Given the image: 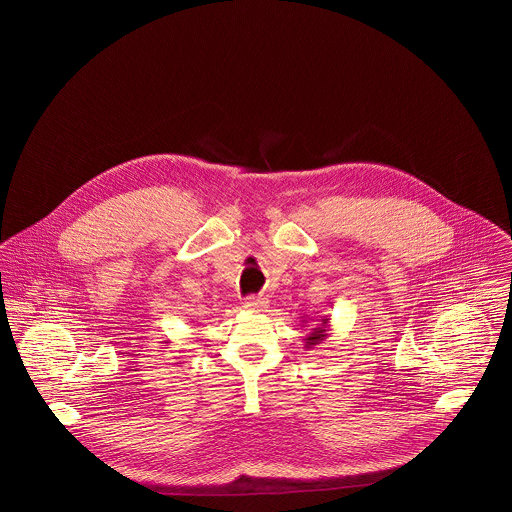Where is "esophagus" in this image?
<instances>
[{"instance_id": "obj_1", "label": "esophagus", "mask_w": 512, "mask_h": 512, "mask_svg": "<svg viewBox=\"0 0 512 512\" xmlns=\"http://www.w3.org/2000/svg\"><path fill=\"white\" fill-rule=\"evenodd\" d=\"M266 305H268V299L264 295H250L244 301V307L250 311H264Z\"/></svg>"}]
</instances>
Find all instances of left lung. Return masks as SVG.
<instances>
[{
  "mask_svg": "<svg viewBox=\"0 0 512 512\" xmlns=\"http://www.w3.org/2000/svg\"><path fill=\"white\" fill-rule=\"evenodd\" d=\"M327 323H329V319L327 317H323L321 319V325H317L315 329H311V333H309V337L305 339V347L309 349V347H313V345H319L325 337H327Z\"/></svg>",
  "mask_w": 512,
  "mask_h": 512,
  "instance_id": "8db88e82",
  "label": "left lung"
}]
</instances>
